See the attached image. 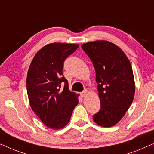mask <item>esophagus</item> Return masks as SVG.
<instances>
[{
    "label": "esophagus",
    "mask_w": 154,
    "mask_h": 154,
    "mask_svg": "<svg viewBox=\"0 0 154 154\" xmlns=\"http://www.w3.org/2000/svg\"><path fill=\"white\" fill-rule=\"evenodd\" d=\"M87 94H88V90H84L83 92H81V95L82 97H83L87 95Z\"/></svg>",
    "instance_id": "34e87169"
}]
</instances>
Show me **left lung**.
I'll list each match as a JSON object with an SVG mask.
<instances>
[{
  "label": "left lung",
  "instance_id": "obj_1",
  "mask_svg": "<svg viewBox=\"0 0 154 154\" xmlns=\"http://www.w3.org/2000/svg\"><path fill=\"white\" fill-rule=\"evenodd\" d=\"M81 47L92 62L98 84L101 108L92 118L99 125L111 127L121 121L133 101L131 64L123 50L111 42H89Z\"/></svg>",
  "mask_w": 154,
  "mask_h": 154
}]
</instances>
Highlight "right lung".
Masks as SVG:
<instances>
[{
	"label": "right lung",
	"instance_id": "add662e5",
	"mask_svg": "<svg viewBox=\"0 0 154 154\" xmlns=\"http://www.w3.org/2000/svg\"><path fill=\"white\" fill-rule=\"evenodd\" d=\"M79 45L54 43L35 54L29 66L26 90L32 110L47 127L64 128L79 103L78 96L69 90L63 75L66 59Z\"/></svg>",
	"mask_w": 154,
	"mask_h": 154
}]
</instances>
